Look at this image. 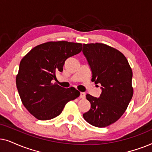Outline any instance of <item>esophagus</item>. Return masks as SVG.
I'll return each instance as SVG.
<instances>
[{
  "label": "esophagus",
  "instance_id": "34e87169",
  "mask_svg": "<svg viewBox=\"0 0 152 152\" xmlns=\"http://www.w3.org/2000/svg\"><path fill=\"white\" fill-rule=\"evenodd\" d=\"M86 97V93L85 92H80V98L84 99Z\"/></svg>",
  "mask_w": 152,
  "mask_h": 152
}]
</instances>
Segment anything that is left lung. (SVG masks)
Segmentation results:
<instances>
[{"label":"left lung","instance_id":"1","mask_svg":"<svg viewBox=\"0 0 152 152\" xmlns=\"http://www.w3.org/2000/svg\"><path fill=\"white\" fill-rule=\"evenodd\" d=\"M83 53L92 72V81L102 89L98 98L86 94L91 106L83 116L92 126H108L122 117L132 99V70L122 53L106 44H84Z\"/></svg>","mask_w":152,"mask_h":152}]
</instances>
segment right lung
Returning <instances> with one entry per match:
<instances>
[{
    "label": "right lung",
    "mask_w": 152,
    "mask_h": 152,
    "mask_svg": "<svg viewBox=\"0 0 152 152\" xmlns=\"http://www.w3.org/2000/svg\"><path fill=\"white\" fill-rule=\"evenodd\" d=\"M81 50L80 43L49 42L35 46L21 60L17 88L23 106L38 120L55 118L66 103L79 96L74 88H62L53 80L62 72L65 60Z\"/></svg>",
    "instance_id": "right-lung-1"
}]
</instances>
